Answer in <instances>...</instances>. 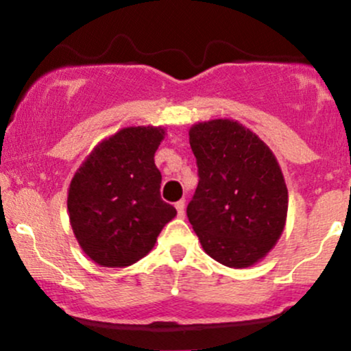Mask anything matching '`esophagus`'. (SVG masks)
<instances>
[{"label": "esophagus", "instance_id": "1", "mask_svg": "<svg viewBox=\"0 0 351 351\" xmlns=\"http://www.w3.org/2000/svg\"><path fill=\"white\" fill-rule=\"evenodd\" d=\"M175 208H176V211H178V217H183L184 216V201L183 199L178 201V203L175 204Z\"/></svg>", "mask_w": 351, "mask_h": 351}]
</instances>
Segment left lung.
Returning a JSON list of instances; mask_svg holds the SVG:
<instances>
[{
  "mask_svg": "<svg viewBox=\"0 0 351 351\" xmlns=\"http://www.w3.org/2000/svg\"><path fill=\"white\" fill-rule=\"evenodd\" d=\"M199 183L186 215L203 251L232 269L263 261L280 239L289 191L271 148L237 120L189 128Z\"/></svg>",
  "mask_w": 351,
  "mask_h": 351,
  "instance_id": "8db88e82",
  "label": "left lung"
}]
</instances>
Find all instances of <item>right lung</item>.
Masks as SVG:
<instances>
[{
    "mask_svg": "<svg viewBox=\"0 0 351 351\" xmlns=\"http://www.w3.org/2000/svg\"><path fill=\"white\" fill-rule=\"evenodd\" d=\"M167 130L125 127L92 148L67 189L75 239L102 267H127L152 251L176 209L160 196L155 152Z\"/></svg>",
    "mask_w": 351,
    "mask_h": 351,
    "instance_id": "add662e5",
    "label": "right lung"
}]
</instances>
